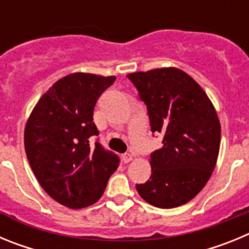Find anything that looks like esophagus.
<instances>
[{
  "mask_svg": "<svg viewBox=\"0 0 249 249\" xmlns=\"http://www.w3.org/2000/svg\"><path fill=\"white\" fill-rule=\"evenodd\" d=\"M122 160L124 162V163H128V162H131V160H132L131 153H124V155L122 156Z\"/></svg>",
  "mask_w": 249,
  "mask_h": 249,
  "instance_id": "obj_1",
  "label": "esophagus"
}]
</instances>
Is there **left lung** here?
Here are the masks:
<instances>
[{
    "label": "left lung",
    "instance_id": "1",
    "mask_svg": "<svg viewBox=\"0 0 249 249\" xmlns=\"http://www.w3.org/2000/svg\"><path fill=\"white\" fill-rule=\"evenodd\" d=\"M147 106L151 131L163 136L151 153L152 173L136 184L147 203L175 208L190 202L210 179L218 158L221 124L201 86L182 70L156 68L127 74Z\"/></svg>",
    "mask_w": 249,
    "mask_h": 249
}]
</instances>
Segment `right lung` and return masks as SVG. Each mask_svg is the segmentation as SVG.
<instances>
[{
    "label": "right lung",
    "mask_w": 249,
    "mask_h": 249,
    "mask_svg": "<svg viewBox=\"0 0 249 249\" xmlns=\"http://www.w3.org/2000/svg\"><path fill=\"white\" fill-rule=\"evenodd\" d=\"M116 77L68 74L39 98L26 123L30 166L50 197L68 208H85L102 197L120 157L89 138L98 136L93 109Z\"/></svg>",
    "instance_id": "1"
}]
</instances>
